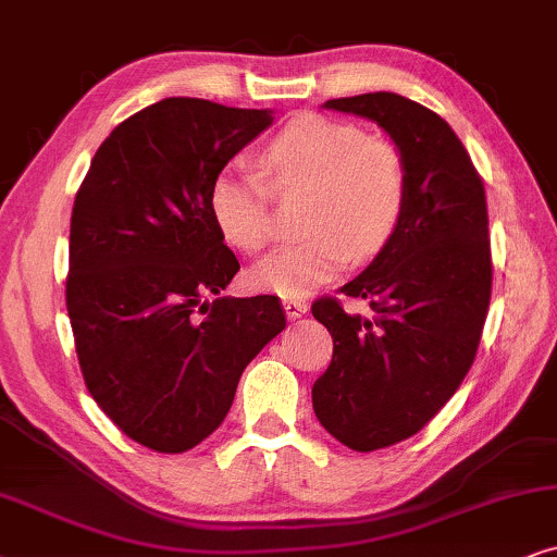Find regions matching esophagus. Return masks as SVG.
Wrapping results in <instances>:
<instances>
[{"label": "esophagus", "instance_id": "esophagus-1", "mask_svg": "<svg viewBox=\"0 0 557 557\" xmlns=\"http://www.w3.org/2000/svg\"><path fill=\"white\" fill-rule=\"evenodd\" d=\"M283 308H285V315L290 318V321H298V318L308 313V302L300 300V298H285Z\"/></svg>", "mask_w": 557, "mask_h": 557}]
</instances>
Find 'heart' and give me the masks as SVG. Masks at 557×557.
Returning <instances> with one entry per match:
<instances>
[{
    "label": "heart",
    "instance_id": "heart-1",
    "mask_svg": "<svg viewBox=\"0 0 557 557\" xmlns=\"http://www.w3.org/2000/svg\"><path fill=\"white\" fill-rule=\"evenodd\" d=\"M280 196L306 193V239L285 244L255 264L251 283L283 298H300L336 277L348 257L369 259L403 224L407 168L389 139L359 124L300 114L259 154ZM211 213L228 244L259 251L272 239V189L247 170H224L211 185Z\"/></svg>",
    "mask_w": 557,
    "mask_h": 557
}]
</instances>
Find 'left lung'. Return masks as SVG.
Returning <instances> with one entry per match:
<instances>
[{
    "label": "left lung",
    "mask_w": 557,
    "mask_h": 557,
    "mask_svg": "<svg viewBox=\"0 0 557 557\" xmlns=\"http://www.w3.org/2000/svg\"><path fill=\"white\" fill-rule=\"evenodd\" d=\"M325 109L372 119L407 168L403 224L374 262L313 302L333 359L313 384V410L351 450L395 446L428 425L469 374L492 300L484 183L446 119L399 94L331 99Z\"/></svg>",
    "instance_id": "1"
}]
</instances>
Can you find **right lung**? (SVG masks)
Segmentation results:
<instances>
[{"instance_id": "1", "label": "right lung", "mask_w": 557, "mask_h": 557, "mask_svg": "<svg viewBox=\"0 0 557 557\" xmlns=\"http://www.w3.org/2000/svg\"><path fill=\"white\" fill-rule=\"evenodd\" d=\"M272 119L162 99L114 127L76 193L65 306L81 372L111 422L158 454L209 438L285 329L274 295H221L239 262L211 213L216 175Z\"/></svg>"}]
</instances>
